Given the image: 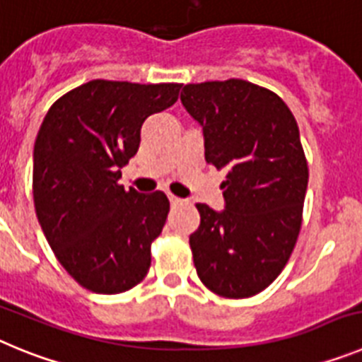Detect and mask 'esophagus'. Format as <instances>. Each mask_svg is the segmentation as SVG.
<instances>
[{
	"instance_id": "34e87169",
	"label": "esophagus",
	"mask_w": 362,
	"mask_h": 362,
	"mask_svg": "<svg viewBox=\"0 0 362 362\" xmlns=\"http://www.w3.org/2000/svg\"><path fill=\"white\" fill-rule=\"evenodd\" d=\"M168 199H170L172 204H181V203H183V199H179V197H175V196H168Z\"/></svg>"
}]
</instances>
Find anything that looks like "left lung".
Returning a JSON list of instances; mask_svg holds the SVG:
<instances>
[{"mask_svg":"<svg viewBox=\"0 0 362 362\" xmlns=\"http://www.w3.org/2000/svg\"><path fill=\"white\" fill-rule=\"evenodd\" d=\"M181 103L203 127L206 163L228 170L225 210L196 204L197 276L221 297H252L279 276L299 235L308 187L299 127L279 95L243 79L185 85Z\"/></svg>","mask_w":362,"mask_h":362,"instance_id":"left-lung-1","label":"left lung"}]
</instances>
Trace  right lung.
<instances>
[{"label":"right lung","mask_w":362,"mask_h":362,"mask_svg":"<svg viewBox=\"0 0 362 362\" xmlns=\"http://www.w3.org/2000/svg\"><path fill=\"white\" fill-rule=\"evenodd\" d=\"M179 83L94 79L47 112L34 145L32 194L54 255L83 288L121 293L145 279L150 246L170 203L163 192L124 190L123 168L152 114L177 101Z\"/></svg>","instance_id":"add662e5"}]
</instances>
